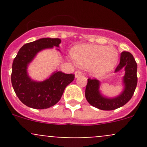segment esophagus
<instances>
[{
  "instance_id": "esophagus-1",
  "label": "esophagus",
  "mask_w": 147,
  "mask_h": 147,
  "mask_svg": "<svg viewBox=\"0 0 147 147\" xmlns=\"http://www.w3.org/2000/svg\"><path fill=\"white\" fill-rule=\"evenodd\" d=\"M82 72H80V71H76V72H75V78H79V77L82 76Z\"/></svg>"
}]
</instances>
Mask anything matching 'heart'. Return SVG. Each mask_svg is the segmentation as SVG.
Segmentation results:
<instances>
[{
	"mask_svg": "<svg viewBox=\"0 0 147 147\" xmlns=\"http://www.w3.org/2000/svg\"><path fill=\"white\" fill-rule=\"evenodd\" d=\"M72 55L77 65L89 68L96 77L111 72L119 60L118 50L113 46L80 45L72 49Z\"/></svg>",
	"mask_w": 147,
	"mask_h": 147,
	"instance_id": "obj_1",
	"label": "heart"
}]
</instances>
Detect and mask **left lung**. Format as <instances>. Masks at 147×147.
<instances>
[{"instance_id": "8db88e82", "label": "left lung", "mask_w": 147, "mask_h": 147, "mask_svg": "<svg viewBox=\"0 0 147 147\" xmlns=\"http://www.w3.org/2000/svg\"><path fill=\"white\" fill-rule=\"evenodd\" d=\"M124 69L122 78L123 90L119 95L108 97L100 91L101 83L97 80H87L85 89V97L87 102L94 107L102 110H113L124 106L131 100L137 84V65L132 55L129 52H122L120 63L115 72Z\"/></svg>"}]
</instances>
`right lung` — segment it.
I'll return each instance as SVG.
<instances>
[{
	"label": "right lung",
	"instance_id": "obj_1",
	"mask_svg": "<svg viewBox=\"0 0 147 147\" xmlns=\"http://www.w3.org/2000/svg\"><path fill=\"white\" fill-rule=\"evenodd\" d=\"M59 38H40L26 44L19 50L13 62L11 82L16 95L25 105L37 109L50 107L60 101L65 87L72 82L75 75L55 71L43 81L31 79L28 65L38 53L45 49L60 47ZM56 50H59L58 48Z\"/></svg>",
	"mask_w": 147,
	"mask_h": 147
}]
</instances>
